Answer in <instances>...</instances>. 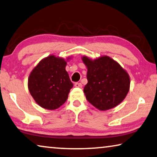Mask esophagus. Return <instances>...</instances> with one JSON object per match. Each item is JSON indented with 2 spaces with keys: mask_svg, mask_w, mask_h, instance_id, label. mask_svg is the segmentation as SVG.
Returning a JSON list of instances; mask_svg holds the SVG:
<instances>
[{
  "mask_svg": "<svg viewBox=\"0 0 157 157\" xmlns=\"http://www.w3.org/2000/svg\"><path fill=\"white\" fill-rule=\"evenodd\" d=\"M74 86L76 87V88H82V84L81 83H74Z\"/></svg>",
  "mask_w": 157,
  "mask_h": 157,
  "instance_id": "1",
  "label": "esophagus"
}]
</instances>
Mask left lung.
<instances>
[{
  "label": "left lung",
  "mask_w": 157,
  "mask_h": 157,
  "mask_svg": "<svg viewBox=\"0 0 157 157\" xmlns=\"http://www.w3.org/2000/svg\"><path fill=\"white\" fill-rule=\"evenodd\" d=\"M83 61L88 68V83L83 89L87 100L101 110L120 104L129 90L130 79L127 71L108 56L94 60L84 56Z\"/></svg>",
  "instance_id": "left-lung-1"
}]
</instances>
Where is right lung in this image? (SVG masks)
I'll list each match as a JSON object with an SVG mask.
<instances>
[{
	"mask_svg": "<svg viewBox=\"0 0 157 157\" xmlns=\"http://www.w3.org/2000/svg\"><path fill=\"white\" fill-rule=\"evenodd\" d=\"M63 58L48 56L33 69L28 78V90L35 101L44 109L55 110L68 98L73 83L65 70Z\"/></svg>",
	"mask_w": 157,
	"mask_h": 157,
	"instance_id": "obj_1",
	"label": "right lung"
}]
</instances>
